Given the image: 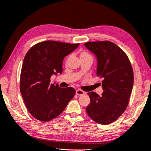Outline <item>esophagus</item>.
<instances>
[{"instance_id": "1", "label": "esophagus", "mask_w": 151, "mask_h": 151, "mask_svg": "<svg viewBox=\"0 0 151 151\" xmlns=\"http://www.w3.org/2000/svg\"><path fill=\"white\" fill-rule=\"evenodd\" d=\"M85 93L84 91L83 90H82L81 89H78L76 90V94L77 96H82V95H84Z\"/></svg>"}]
</instances>
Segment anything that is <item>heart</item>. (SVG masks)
<instances>
[{
	"instance_id": "obj_1",
	"label": "heart",
	"mask_w": 151,
	"mask_h": 151,
	"mask_svg": "<svg viewBox=\"0 0 151 151\" xmlns=\"http://www.w3.org/2000/svg\"><path fill=\"white\" fill-rule=\"evenodd\" d=\"M79 56H80V59L90 57V55L88 54L87 52H86L85 51H81V52H80Z\"/></svg>"
}]
</instances>
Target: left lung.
Masks as SVG:
<instances>
[{"label":"left lung","mask_w":151,"mask_h":151,"mask_svg":"<svg viewBox=\"0 0 151 151\" xmlns=\"http://www.w3.org/2000/svg\"><path fill=\"white\" fill-rule=\"evenodd\" d=\"M97 60L96 75L103 78L104 91L99 96L88 92L90 103L86 112L100 124H109L119 119L127 108L134 86V73L128 56L116 44L109 41L84 44Z\"/></svg>","instance_id":"obj_1"}]
</instances>
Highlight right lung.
<instances>
[{
  "label": "right lung",
  "mask_w": 151,
  "mask_h": 151,
  "mask_svg": "<svg viewBox=\"0 0 151 151\" xmlns=\"http://www.w3.org/2000/svg\"><path fill=\"white\" fill-rule=\"evenodd\" d=\"M78 46L48 40L35 44L26 54L21 71L20 91L29 112L36 119L43 122L54 119L75 96L73 88L51 84L50 78L62 73L64 58Z\"/></svg>",
  "instance_id": "1"
}]
</instances>
